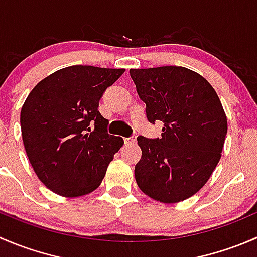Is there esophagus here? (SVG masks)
Instances as JSON below:
<instances>
[{"instance_id":"34e87169","label":"esophagus","mask_w":257,"mask_h":257,"mask_svg":"<svg viewBox=\"0 0 257 257\" xmlns=\"http://www.w3.org/2000/svg\"><path fill=\"white\" fill-rule=\"evenodd\" d=\"M124 142H125V144L134 143V142H136V137H129V138H124Z\"/></svg>"}]
</instances>
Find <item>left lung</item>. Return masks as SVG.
I'll list each match as a JSON object with an SVG mask.
<instances>
[{"mask_svg": "<svg viewBox=\"0 0 257 257\" xmlns=\"http://www.w3.org/2000/svg\"><path fill=\"white\" fill-rule=\"evenodd\" d=\"M147 119L164 123L162 138H137L142 158L134 174L139 189L154 200L174 204L206 184L221 158L227 119L204 77L185 67L131 69Z\"/></svg>", "mask_w": 257, "mask_h": 257, "instance_id": "8db88e82", "label": "left lung"}]
</instances>
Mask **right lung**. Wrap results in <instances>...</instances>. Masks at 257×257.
Listing matches in <instances>:
<instances>
[{
    "mask_svg": "<svg viewBox=\"0 0 257 257\" xmlns=\"http://www.w3.org/2000/svg\"><path fill=\"white\" fill-rule=\"evenodd\" d=\"M124 71L66 67L41 80L23 103L21 132L28 160L53 193L82 196L102 183L124 141L108 134L98 107Z\"/></svg>",
    "mask_w": 257,
    "mask_h": 257,
    "instance_id": "1",
    "label": "right lung"
}]
</instances>
